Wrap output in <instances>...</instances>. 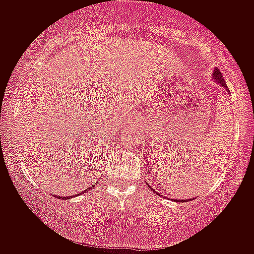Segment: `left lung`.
Segmentation results:
<instances>
[{"instance_id":"obj_1","label":"left lung","mask_w":254,"mask_h":254,"mask_svg":"<svg viewBox=\"0 0 254 254\" xmlns=\"http://www.w3.org/2000/svg\"><path fill=\"white\" fill-rule=\"evenodd\" d=\"M213 79H214V81H217L218 84L222 85V86L226 87V89H227L226 81H224L223 76H222V73L219 72V70H218V68H215L214 72H213ZM154 191H155V190H154ZM155 193H156V191H155ZM165 198H167V196H165ZM184 200H186V199H184ZM184 200H178V199H177V202H181V203H183ZM189 200H190V199H188V200H186V202H189Z\"/></svg>"}]
</instances>
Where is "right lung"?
Instances as JSON below:
<instances>
[{
    "label": "right lung",
    "instance_id": "1",
    "mask_svg": "<svg viewBox=\"0 0 254 254\" xmlns=\"http://www.w3.org/2000/svg\"><path fill=\"white\" fill-rule=\"evenodd\" d=\"M56 196V198H58V199H60V198H63V199H70L71 198V196H60V195H55Z\"/></svg>",
    "mask_w": 254,
    "mask_h": 254
}]
</instances>
